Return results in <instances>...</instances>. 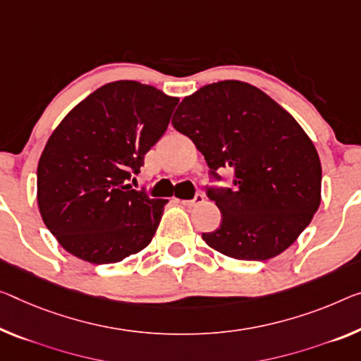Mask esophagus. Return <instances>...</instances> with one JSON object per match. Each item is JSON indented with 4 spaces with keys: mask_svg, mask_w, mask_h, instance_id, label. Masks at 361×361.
<instances>
[{
    "mask_svg": "<svg viewBox=\"0 0 361 361\" xmlns=\"http://www.w3.org/2000/svg\"><path fill=\"white\" fill-rule=\"evenodd\" d=\"M204 202V197L203 193H197L195 197H193L192 200H182V204H185V207H197V204H202Z\"/></svg>",
    "mask_w": 361,
    "mask_h": 361,
    "instance_id": "34e87169",
    "label": "esophagus"
}]
</instances>
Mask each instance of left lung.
Returning a JSON list of instances; mask_svg holds the SVG:
<instances>
[{
    "label": "left lung",
    "mask_w": 361,
    "mask_h": 361,
    "mask_svg": "<svg viewBox=\"0 0 361 361\" xmlns=\"http://www.w3.org/2000/svg\"><path fill=\"white\" fill-rule=\"evenodd\" d=\"M173 126L195 143L214 179L234 171V187L208 188L223 221L203 240L226 257L264 262L287 250L321 203L318 152L287 111L240 80L185 97Z\"/></svg>",
    "instance_id": "left-lung-1"
}]
</instances>
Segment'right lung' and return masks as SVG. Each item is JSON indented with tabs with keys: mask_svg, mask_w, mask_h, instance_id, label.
Here are the masks:
<instances>
[{
	"mask_svg": "<svg viewBox=\"0 0 361 361\" xmlns=\"http://www.w3.org/2000/svg\"><path fill=\"white\" fill-rule=\"evenodd\" d=\"M177 103L152 85L111 82L54 129L38 161L37 202L66 252L106 264L152 242L168 200L149 198L127 180L163 137Z\"/></svg>",
	"mask_w": 361,
	"mask_h": 361,
	"instance_id": "obj_1",
	"label": "right lung"
}]
</instances>
